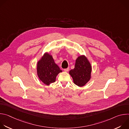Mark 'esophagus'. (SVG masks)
<instances>
[{
	"label": "esophagus",
	"instance_id": "esophagus-1",
	"mask_svg": "<svg viewBox=\"0 0 129 129\" xmlns=\"http://www.w3.org/2000/svg\"><path fill=\"white\" fill-rule=\"evenodd\" d=\"M69 68H67L64 69V71H65V72H68V71H69Z\"/></svg>",
	"mask_w": 129,
	"mask_h": 129
}]
</instances>
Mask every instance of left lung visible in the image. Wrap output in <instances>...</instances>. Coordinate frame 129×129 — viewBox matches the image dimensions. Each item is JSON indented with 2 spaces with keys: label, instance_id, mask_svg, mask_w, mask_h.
<instances>
[{
  "label": "left lung",
  "instance_id": "1",
  "mask_svg": "<svg viewBox=\"0 0 129 129\" xmlns=\"http://www.w3.org/2000/svg\"><path fill=\"white\" fill-rule=\"evenodd\" d=\"M92 66L85 55H81L76 60L75 68L69 73L73 83L79 87L85 86L91 79Z\"/></svg>",
  "mask_w": 129,
  "mask_h": 129
}]
</instances>
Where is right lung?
Listing matches in <instances>:
<instances>
[{"label": "right lung", "mask_w": 129, "mask_h": 129, "mask_svg": "<svg viewBox=\"0 0 129 129\" xmlns=\"http://www.w3.org/2000/svg\"><path fill=\"white\" fill-rule=\"evenodd\" d=\"M62 71L54 62L52 55L46 52L38 61L37 73L40 80L48 86L56 81V77Z\"/></svg>", "instance_id": "obj_1"}]
</instances>
